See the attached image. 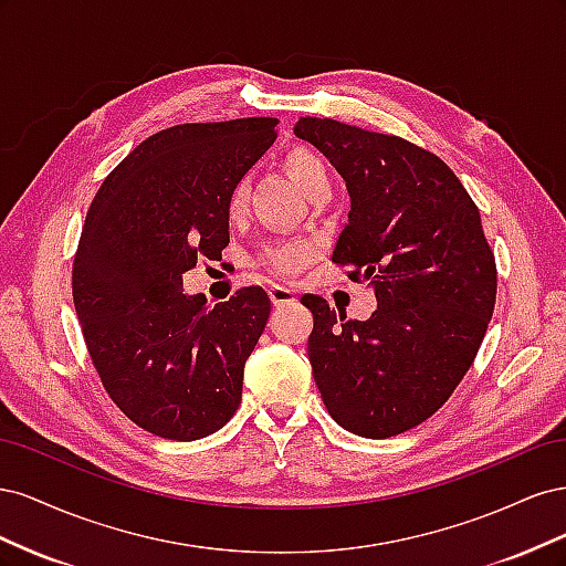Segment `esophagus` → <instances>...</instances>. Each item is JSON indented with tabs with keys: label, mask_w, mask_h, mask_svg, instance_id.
<instances>
[{
	"label": "esophagus",
	"mask_w": 566,
	"mask_h": 566,
	"mask_svg": "<svg viewBox=\"0 0 566 566\" xmlns=\"http://www.w3.org/2000/svg\"><path fill=\"white\" fill-rule=\"evenodd\" d=\"M269 300L273 304H290V302H295V290L283 287V285H271L269 287Z\"/></svg>",
	"instance_id": "obj_1"
}]
</instances>
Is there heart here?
<instances>
[{"instance_id": "heart-1", "label": "heart", "mask_w": 566, "mask_h": 566, "mask_svg": "<svg viewBox=\"0 0 566 566\" xmlns=\"http://www.w3.org/2000/svg\"><path fill=\"white\" fill-rule=\"evenodd\" d=\"M283 169L287 177L293 179L302 191L310 196L316 186L328 184V169H325V163L316 156L312 148L304 146H293L290 150L283 153ZM248 200V186L245 181H235L229 191L227 198V212L231 217L241 214ZM314 256V245L304 243V241H283V243H273L266 245L260 254V264L269 269L276 276H293L302 266L312 262Z\"/></svg>"}]
</instances>
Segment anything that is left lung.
Returning a JSON list of instances; mask_svg holds the SVG:
<instances>
[{"mask_svg":"<svg viewBox=\"0 0 566 566\" xmlns=\"http://www.w3.org/2000/svg\"><path fill=\"white\" fill-rule=\"evenodd\" d=\"M295 134L347 181L352 212L333 262L378 300L356 321L302 297L314 380L339 427L397 437L449 401L486 335L499 273L482 217L453 169L401 136L312 115Z\"/></svg>","mask_w":566,"mask_h":566,"instance_id":"1","label":"left lung"}]
</instances>
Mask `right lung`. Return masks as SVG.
Wrapping results in <instances>:
<instances>
[{
  "instance_id": "right-lung-1",
  "label": "right lung",
  "mask_w": 566,
  "mask_h": 566,
  "mask_svg": "<svg viewBox=\"0 0 566 566\" xmlns=\"http://www.w3.org/2000/svg\"><path fill=\"white\" fill-rule=\"evenodd\" d=\"M276 117L186 123L148 136L96 191L73 302L108 397L142 430L202 439L241 406L243 368L271 314L260 285L214 306L184 273L229 245L231 186L276 142Z\"/></svg>"
}]
</instances>
